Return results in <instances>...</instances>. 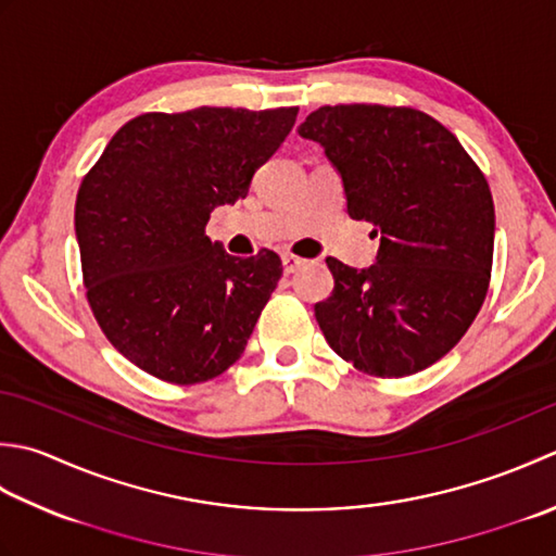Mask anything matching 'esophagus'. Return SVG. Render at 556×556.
Returning a JSON list of instances; mask_svg holds the SVG:
<instances>
[{"label": "esophagus", "mask_w": 556, "mask_h": 556, "mask_svg": "<svg viewBox=\"0 0 556 556\" xmlns=\"http://www.w3.org/2000/svg\"><path fill=\"white\" fill-rule=\"evenodd\" d=\"M281 265H285L287 275H293V271H296L299 267L306 265V260L299 257V255H293V253H285V255H281Z\"/></svg>", "instance_id": "obj_1"}]
</instances>
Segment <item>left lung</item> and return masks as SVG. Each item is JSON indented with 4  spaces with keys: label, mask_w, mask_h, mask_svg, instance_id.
Segmentation results:
<instances>
[{
    "label": "left lung",
    "mask_w": 556,
    "mask_h": 556,
    "mask_svg": "<svg viewBox=\"0 0 556 556\" xmlns=\"http://www.w3.org/2000/svg\"><path fill=\"white\" fill-rule=\"evenodd\" d=\"M299 135L340 170L346 214L374 224L376 265L328 257L315 303L325 340L356 371L405 378L448 354L480 313L494 257V200L451 129L407 105H323Z\"/></svg>",
    "instance_id": "8db88e82"
}]
</instances>
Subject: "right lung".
Here are the masks:
<instances>
[{"mask_svg": "<svg viewBox=\"0 0 556 556\" xmlns=\"http://www.w3.org/2000/svg\"><path fill=\"white\" fill-rule=\"evenodd\" d=\"M299 108L144 113L108 141L74 206L96 323L141 371L194 386L233 366L281 277L263 248L233 257L204 233L214 206L248 194Z\"/></svg>", "mask_w": 556, "mask_h": 556, "instance_id": "1", "label": "right lung"}]
</instances>
